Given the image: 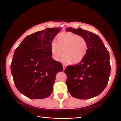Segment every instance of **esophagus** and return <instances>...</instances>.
Here are the masks:
<instances>
[{
	"label": "esophagus",
	"mask_w": 121,
	"mask_h": 121,
	"mask_svg": "<svg viewBox=\"0 0 121 121\" xmlns=\"http://www.w3.org/2000/svg\"><path fill=\"white\" fill-rule=\"evenodd\" d=\"M62 67H63V69H64V70H65V67H66V66H65V65H62Z\"/></svg>",
	"instance_id": "34e87169"
}]
</instances>
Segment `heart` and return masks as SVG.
<instances>
[{
    "label": "heart",
    "mask_w": 121,
    "mask_h": 121,
    "mask_svg": "<svg viewBox=\"0 0 121 121\" xmlns=\"http://www.w3.org/2000/svg\"><path fill=\"white\" fill-rule=\"evenodd\" d=\"M88 49V43L84 37L72 32L61 33L53 40L51 50L53 59L59 61L62 56L65 62L70 65L80 63L84 59Z\"/></svg>",
    "instance_id": "b5f03b06"
}]
</instances>
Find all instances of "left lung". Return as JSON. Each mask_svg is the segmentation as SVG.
Here are the masks:
<instances>
[{"label":"left lung","mask_w":121,"mask_h":121,"mask_svg":"<svg viewBox=\"0 0 121 121\" xmlns=\"http://www.w3.org/2000/svg\"><path fill=\"white\" fill-rule=\"evenodd\" d=\"M66 31L84 37L88 43L86 55L80 63L66 67V85L72 97L81 99L96 97L106 88L111 73L110 54L99 37L82 28Z\"/></svg>","instance_id":"8db88e82"}]
</instances>
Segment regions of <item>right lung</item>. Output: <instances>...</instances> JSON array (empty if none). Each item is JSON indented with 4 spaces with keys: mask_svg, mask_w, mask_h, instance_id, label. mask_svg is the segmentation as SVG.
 <instances>
[{
    "mask_svg": "<svg viewBox=\"0 0 121 121\" xmlns=\"http://www.w3.org/2000/svg\"><path fill=\"white\" fill-rule=\"evenodd\" d=\"M61 28H47L28 35L14 52L10 65L14 84L20 93L31 99L49 96L56 74L62 72L52 56L51 44Z\"/></svg>",
    "mask_w": 121,
    "mask_h": 121,
    "instance_id": "add662e5",
    "label": "right lung"
}]
</instances>
